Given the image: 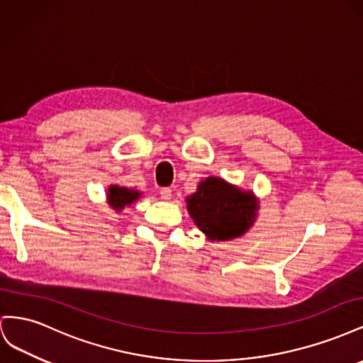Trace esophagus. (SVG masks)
Returning <instances> with one entry per match:
<instances>
[{
  "mask_svg": "<svg viewBox=\"0 0 363 363\" xmlns=\"http://www.w3.org/2000/svg\"><path fill=\"white\" fill-rule=\"evenodd\" d=\"M160 196H162V200L169 201L172 199V191L169 188H163V189H160Z\"/></svg>",
  "mask_w": 363,
  "mask_h": 363,
  "instance_id": "esophagus-1",
  "label": "esophagus"
}]
</instances>
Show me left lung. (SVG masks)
Returning <instances> with one entry per match:
<instances>
[{"mask_svg": "<svg viewBox=\"0 0 363 363\" xmlns=\"http://www.w3.org/2000/svg\"><path fill=\"white\" fill-rule=\"evenodd\" d=\"M188 212L211 242H227L244 236L255 225L259 200L252 191L221 177H207L186 196Z\"/></svg>", "mask_w": 363, "mask_h": 363, "instance_id": "8db88e82", "label": "left lung"}]
</instances>
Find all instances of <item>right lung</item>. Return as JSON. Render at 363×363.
<instances>
[{"label":"right lung","instance_id":"add662e5","mask_svg":"<svg viewBox=\"0 0 363 363\" xmlns=\"http://www.w3.org/2000/svg\"><path fill=\"white\" fill-rule=\"evenodd\" d=\"M140 195L142 192L136 189H128L125 186L119 184H111L106 192V200L108 207L118 213L121 211H124L127 206H131L135 201H138L140 199Z\"/></svg>","mask_w":363,"mask_h":363}]
</instances>
